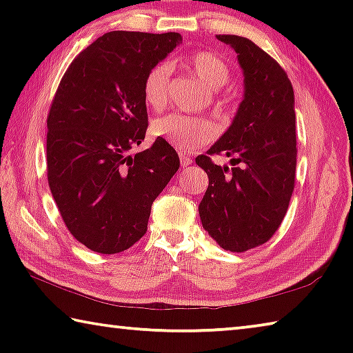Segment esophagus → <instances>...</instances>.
<instances>
[{
  "instance_id": "34e87169",
  "label": "esophagus",
  "mask_w": 353,
  "mask_h": 353,
  "mask_svg": "<svg viewBox=\"0 0 353 353\" xmlns=\"http://www.w3.org/2000/svg\"><path fill=\"white\" fill-rule=\"evenodd\" d=\"M179 157H181V165L183 166V168H187V166L191 165V157L188 154L181 152V154H179Z\"/></svg>"
}]
</instances>
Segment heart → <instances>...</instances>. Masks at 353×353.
<instances>
[{
    "label": "heart",
    "mask_w": 353,
    "mask_h": 353,
    "mask_svg": "<svg viewBox=\"0 0 353 353\" xmlns=\"http://www.w3.org/2000/svg\"><path fill=\"white\" fill-rule=\"evenodd\" d=\"M185 65L199 77L212 90L224 87L230 79L229 65L213 51L191 52ZM172 65L162 61L152 65L143 79V99L152 110L160 112L165 109L170 99ZM216 103L223 109H234L235 99L230 94H219ZM152 134L163 139L179 151L188 152L210 143L218 134V128L212 119L199 117H187L171 113V115L154 119L151 126Z\"/></svg>",
    "instance_id": "1"
}]
</instances>
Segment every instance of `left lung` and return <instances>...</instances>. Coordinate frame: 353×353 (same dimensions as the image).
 Segmentation results:
<instances>
[{"label":"left lung","mask_w":353,"mask_h":353,"mask_svg":"<svg viewBox=\"0 0 353 353\" xmlns=\"http://www.w3.org/2000/svg\"><path fill=\"white\" fill-rule=\"evenodd\" d=\"M216 37L238 54L244 99L229 130L196 157L208 176L199 216L221 248L246 252L270 241L288 210L297 157L294 92L286 71L252 40ZM213 153L232 157L234 168L213 164Z\"/></svg>","instance_id":"1"}]
</instances>
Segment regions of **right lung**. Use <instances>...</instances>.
I'll return each instance as SVG.
<instances>
[{"label":"right lung","instance_id":"obj_1","mask_svg":"<svg viewBox=\"0 0 353 353\" xmlns=\"http://www.w3.org/2000/svg\"><path fill=\"white\" fill-rule=\"evenodd\" d=\"M179 32L112 31L79 52L48 113V183L65 225L93 252L118 254L148 230L151 205L181 162L163 139L145 151L143 79Z\"/></svg>","mask_w":353,"mask_h":353}]
</instances>
